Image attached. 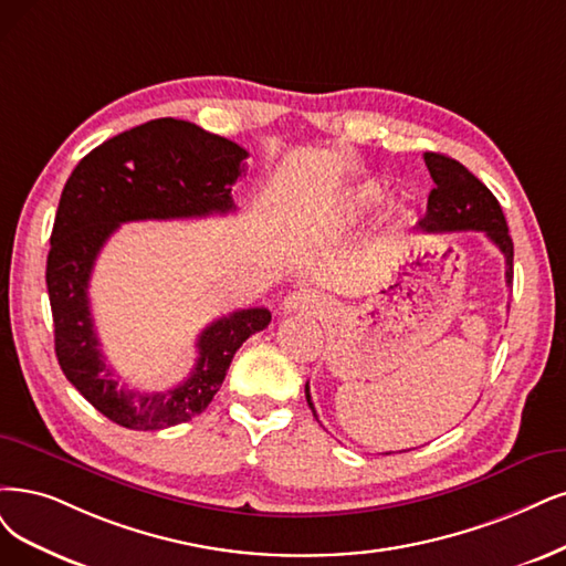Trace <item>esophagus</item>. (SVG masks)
I'll list each match as a JSON object with an SVG mask.
<instances>
[{"instance_id": "esophagus-1", "label": "esophagus", "mask_w": 566, "mask_h": 566, "mask_svg": "<svg viewBox=\"0 0 566 566\" xmlns=\"http://www.w3.org/2000/svg\"><path fill=\"white\" fill-rule=\"evenodd\" d=\"M284 312H305V315H324L328 310V301L319 294V291L312 289H298L291 291V294L282 303Z\"/></svg>"}]
</instances>
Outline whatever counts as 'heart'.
<instances>
[{
  "instance_id": "obj_1",
  "label": "heart",
  "mask_w": 566,
  "mask_h": 566,
  "mask_svg": "<svg viewBox=\"0 0 566 566\" xmlns=\"http://www.w3.org/2000/svg\"><path fill=\"white\" fill-rule=\"evenodd\" d=\"M382 198H385L382 188L373 181L352 186L336 200V205H333L331 221H336V223L357 221L364 214L373 212V209L382 202Z\"/></svg>"
}]
</instances>
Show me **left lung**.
I'll return each mask as SVG.
<instances>
[{
    "mask_svg": "<svg viewBox=\"0 0 566 566\" xmlns=\"http://www.w3.org/2000/svg\"><path fill=\"white\" fill-rule=\"evenodd\" d=\"M424 163L436 188H431L427 214L420 219L417 228L424 230V233H454V230H480V233H485L504 254L506 284L513 286V240L509 235L506 217L501 212L499 200L459 160L427 151ZM305 399L312 415L317 417L310 385H305Z\"/></svg>",
    "mask_w": 566,
    "mask_h": 566,
    "instance_id": "8db88e82",
    "label": "left lung"
}]
</instances>
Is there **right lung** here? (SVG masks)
I'll return each instance as SVG.
<instances>
[{
    "mask_svg": "<svg viewBox=\"0 0 566 566\" xmlns=\"http://www.w3.org/2000/svg\"><path fill=\"white\" fill-rule=\"evenodd\" d=\"M247 156L196 123L156 118L102 142L62 188L46 261L55 357L83 399L125 429L158 431L193 420L214 399L242 343L270 324V312L235 310L209 324L196 343V368L175 389H118L91 317L97 254L120 223L233 212L230 188Z\"/></svg>",
    "mask_w": 566,
    "mask_h": 566,
    "instance_id": "add662e5",
    "label": "right lung"
}]
</instances>
